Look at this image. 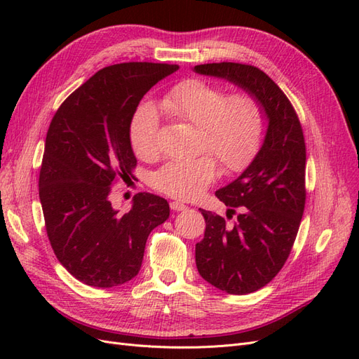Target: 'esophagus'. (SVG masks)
I'll list each match as a JSON object with an SVG mask.
<instances>
[{
	"label": "esophagus",
	"mask_w": 359,
	"mask_h": 359,
	"mask_svg": "<svg viewBox=\"0 0 359 359\" xmlns=\"http://www.w3.org/2000/svg\"><path fill=\"white\" fill-rule=\"evenodd\" d=\"M186 208H187V206L184 205L182 202H178V201L170 202V210H173V211H184Z\"/></svg>",
	"instance_id": "obj_1"
}]
</instances>
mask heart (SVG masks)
Wrapping results in <instances>:
<instances>
[{"mask_svg": "<svg viewBox=\"0 0 359 359\" xmlns=\"http://www.w3.org/2000/svg\"><path fill=\"white\" fill-rule=\"evenodd\" d=\"M163 114L199 127L201 145L211 149L223 166L240 170L253 158L262 136V111L248 93L227 95L222 86L201 79L173 85L158 102ZM128 139L139 157H151L158 148V114L149 103L140 104L128 126ZM219 166L211 153L191 160H170L153 175V186L172 198L193 199L217 178Z\"/></svg>", "mask_w": 359, "mask_h": 359, "instance_id": "obj_1", "label": "heart"}]
</instances>
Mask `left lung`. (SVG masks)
Masks as SVG:
<instances>
[{"instance_id": "1", "label": "left lung", "mask_w": 359, "mask_h": 359, "mask_svg": "<svg viewBox=\"0 0 359 359\" xmlns=\"http://www.w3.org/2000/svg\"><path fill=\"white\" fill-rule=\"evenodd\" d=\"M193 70L252 94L268 119L253 161L215 191L226 206H243L238 222L227 226L223 217L201 210L206 227L196 244L199 274L217 289L245 295L278 274L295 243L306 205V142L292 103L262 70L240 62L201 64Z\"/></svg>"}]
</instances>
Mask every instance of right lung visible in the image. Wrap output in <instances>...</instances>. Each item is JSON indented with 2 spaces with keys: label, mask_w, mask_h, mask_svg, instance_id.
<instances>
[{
  "label": "right lung",
  "mask_w": 359,
  "mask_h": 359,
  "mask_svg": "<svg viewBox=\"0 0 359 359\" xmlns=\"http://www.w3.org/2000/svg\"><path fill=\"white\" fill-rule=\"evenodd\" d=\"M177 64L123 62L97 72L53 115L39 196L49 243L60 264L93 287L137 276L151 231L169 217L166 199L137 193L119 214L109 201L116 178L130 180L136 157L128 126L139 102Z\"/></svg>",
  "instance_id": "right-lung-1"
}]
</instances>
